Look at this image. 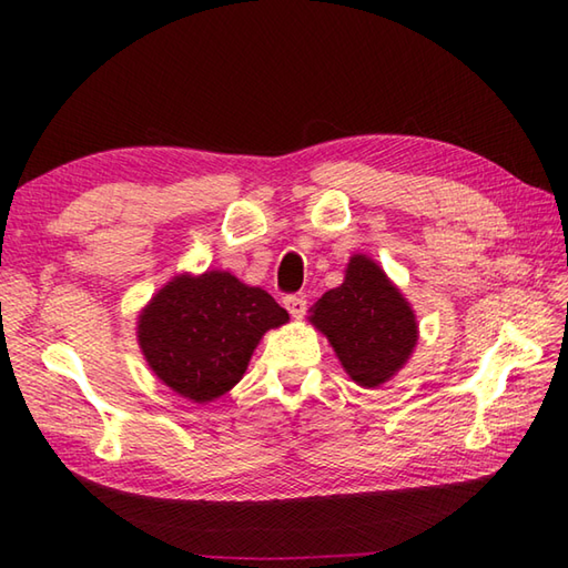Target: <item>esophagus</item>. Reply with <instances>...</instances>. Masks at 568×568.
I'll list each match as a JSON object with an SVG mask.
<instances>
[{
    "label": "esophagus",
    "instance_id": "1",
    "mask_svg": "<svg viewBox=\"0 0 568 568\" xmlns=\"http://www.w3.org/2000/svg\"><path fill=\"white\" fill-rule=\"evenodd\" d=\"M283 305H285L287 312H291L293 320H303L305 317V310H307V300L305 297L291 295V297L283 300Z\"/></svg>",
    "mask_w": 568,
    "mask_h": 568
}]
</instances>
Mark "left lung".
I'll return each mask as SVG.
<instances>
[{"instance_id": "left-lung-1", "label": "left lung", "mask_w": 568, "mask_h": 568, "mask_svg": "<svg viewBox=\"0 0 568 568\" xmlns=\"http://www.w3.org/2000/svg\"><path fill=\"white\" fill-rule=\"evenodd\" d=\"M307 320L361 388H381L397 376L419 339L413 305L366 253L348 258L344 283L324 293Z\"/></svg>"}]
</instances>
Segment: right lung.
Here are the masks:
<instances>
[{"mask_svg":"<svg viewBox=\"0 0 568 568\" xmlns=\"http://www.w3.org/2000/svg\"><path fill=\"white\" fill-rule=\"evenodd\" d=\"M291 315L263 291L229 271L171 277L136 322V342L163 385L204 405L244 378L268 329Z\"/></svg>","mask_w":568,"mask_h":568,"instance_id":"1","label":"right lung"}]
</instances>
